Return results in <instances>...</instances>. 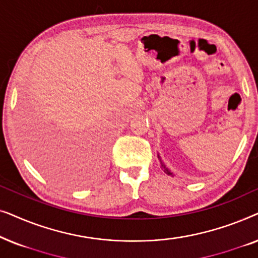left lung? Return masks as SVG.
Returning a JSON list of instances; mask_svg holds the SVG:
<instances>
[{"mask_svg":"<svg viewBox=\"0 0 258 258\" xmlns=\"http://www.w3.org/2000/svg\"><path fill=\"white\" fill-rule=\"evenodd\" d=\"M158 157H160V156H158ZM160 160H161V158H160ZM161 165H162V169H164L165 174H168V175H170V176H174V174H172V172H171L170 170H169V169H168L167 167H165L164 163H163V162H162V161H161Z\"/></svg>","mask_w":258,"mask_h":258,"instance_id":"1","label":"left lung"}]
</instances>
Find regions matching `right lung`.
I'll return each mask as SVG.
<instances>
[{
  "mask_svg": "<svg viewBox=\"0 0 258 258\" xmlns=\"http://www.w3.org/2000/svg\"><path fill=\"white\" fill-rule=\"evenodd\" d=\"M84 148L66 147L64 151L51 156H43V164L61 172L76 171L81 167L83 160Z\"/></svg>",
  "mask_w": 258,
  "mask_h": 258,
  "instance_id": "right-lung-1",
  "label": "right lung"
}]
</instances>
